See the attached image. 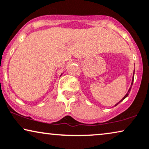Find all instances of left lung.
Listing matches in <instances>:
<instances>
[{"instance_id":"1","label":"left lung","mask_w":149,"mask_h":149,"mask_svg":"<svg viewBox=\"0 0 149 149\" xmlns=\"http://www.w3.org/2000/svg\"><path fill=\"white\" fill-rule=\"evenodd\" d=\"M134 77H133V79H132V84H131V87H130V90H129V91H128V92H127V94H126V95H125V97H123V99H122V100H120V102H118V103H117V104H116V105H114V106H116V105H118V104H119V103H120V102H122V101H123V100H124V99H125V98H126V97H127V96H128V95H129V93H130V91H131V88H132V84H133V82H134Z\"/></svg>"}]
</instances>
